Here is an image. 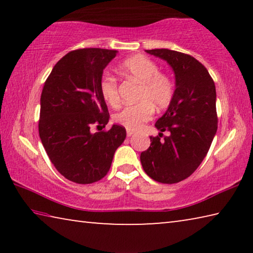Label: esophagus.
I'll list each match as a JSON object with an SVG mask.
<instances>
[{
	"instance_id": "1",
	"label": "esophagus",
	"mask_w": 253,
	"mask_h": 253,
	"mask_svg": "<svg viewBox=\"0 0 253 253\" xmlns=\"http://www.w3.org/2000/svg\"><path fill=\"white\" fill-rule=\"evenodd\" d=\"M132 134H134V132H132L131 130H127V136H128V137H130V136H132Z\"/></svg>"
}]
</instances>
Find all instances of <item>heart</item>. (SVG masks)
I'll return each mask as SVG.
<instances>
[{
  "instance_id": "heart-1",
  "label": "heart",
  "mask_w": 253,
  "mask_h": 253,
  "mask_svg": "<svg viewBox=\"0 0 253 253\" xmlns=\"http://www.w3.org/2000/svg\"><path fill=\"white\" fill-rule=\"evenodd\" d=\"M121 74L127 79L140 84L138 100L140 102L125 107L114 116V122L127 130H138L144 123L153 117L154 106L158 109L166 108L172 101L175 92L173 80L166 74L160 72L158 66L147 57L136 54L121 63ZM104 100L113 108L121 105L117 79L111 75H104L99 84Z\"/></svg>"
}]
</instances>
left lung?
Segmentation results:
<instances>
[{"mask_svg": "<svg viewBox=\"0 0 253 253\" xmlns=\"http://www.w3.org/2000/svg\"><path fill=\"white\" fill-rule=\"evenodd\" d=\"M172 67L174 97L151 136V146L140 154L142 166L154 181L174 184L194 173L207 156L217 129L215 84L202 63L190 54L169 49L146 50ZM163 131L171 135L164 140Z\"/></svg>", "mask_w": 253, "mask_h": 253, "instance_id": "left-lung-1", "label": "left lung"}]
</instances>
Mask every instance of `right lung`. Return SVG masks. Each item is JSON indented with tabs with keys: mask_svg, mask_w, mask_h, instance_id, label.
Here are the masks:
<instances>
[{
	"mask_svg": "<svg viewBox=\"0 0 253 253\" xmlns=\"http://www.w3.org/2000/svg\"><path fill=\"white\" fill-rule=\"evenodd\" d=\"M116 54V50L99 48L70 51L53 67L42 89L41 142L54 168L71 182L90 184L105 177L126 138L125 127L119 125L90 131L109 121L99 84Z\"/></svg>",
	"mask_w": 253,
	"mask_h": 253,
	"instance_id": "obj_1",
	"label": "right lung"
}]
</instances>
